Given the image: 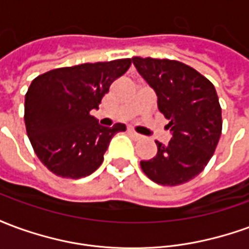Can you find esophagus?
<instances>
[{"instance_id": "34e87169", "label": "esophagus", "mask_w": 249, "mask_h": 249, "mask_svg": "<svg viewBox=\"0 0 249 249\" xmlns=\"http://www.w3.org/2000/svg\"><path fill=\"white\" fill-rule=\"evenodd\" d=\"M128 133H129L130 136H132V137H133V139H136V140H139V139H141V135H139V133H137V132H135V130L133 129H128Z\"/></svg>"}]
</instances>
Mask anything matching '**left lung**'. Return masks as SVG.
Segmentation results:
<instances>
[{"instance_id": "obj_1", "label": "left lung", "mask_w": 249, "mask_h": 249, "mask_svg": "<svg viewBox=\"0 0 249 249\" xmlns=\"http://www.w3.org/2000/svg\"><path fill=\"white\" fill-rule=\"evenodd\" d=\"M133 65L157 96V107L172 139L156 141L157 155L140 162L160 185H180L203 172L221 135V108L213 84L175 60L133 57Z\"/></svg>"}]
</instances>
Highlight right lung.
Instances as JSON below:
<instances>
[{
	"label": "right lung",
	"instance_id": "add662e5",
	"mask_svg": "<svg viewBox=\"0 0 249 249\" xmlns=\"http://www.w3.org/2000/svg\"><path fill=\"white\" fill-rule=\"evenodd\" d=\"M121 58L53 69L36 77L25 96V125L30 144L51 172L87 178L104 160L109 142L124 124L103 126L93 116L110 84L129 69Z\"/></svg>",
	"mask_w": 249,
	"mask_h": 249
}]
</instances>
